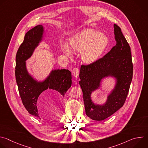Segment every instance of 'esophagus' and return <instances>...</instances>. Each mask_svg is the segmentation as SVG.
<instances>
[{
    "label": "esophagus",
    "instance_id": "esophagus-1",
    "mask_svg": "<svg viewBox=\"0 0 148 148\" xmlns=\"http://www.w3.org/2000/svg\"><path fill=\"white\" fill-rule=\"evenodd\" d=\"M72 74L74 77H77L78 74H79V70L78 68H74L73 69V71H72Z\"/></svg>",
    "mask_w": 148,
    "mask_h": 148
}]
</instances>
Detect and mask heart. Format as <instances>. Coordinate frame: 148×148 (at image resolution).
Masks as SVG:
<instances>
[{"mask_svg":"<svg viewBox=\"0 0 148 148\" xmlns=\"http://www.w3.org/2000/svg\"><path fill=\"white\" fill-rule=\"evenodd\" d=\"M108 42L106 35L93 29H87L74 34L70 39V46L74 51H82V61L91 64L99 58L106 49ZM61 49L67 56H72V51L67 45H62Z\"/></svg>","mask_w":148,"mask_h":148,"instance_id":"obj_1","label":"heart"}]
</instances>
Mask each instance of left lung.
Here are the masks:
<instances>
[{
  "label": "left lung",
  "instance_id": "8db88e82",
  "mask_svg": "<svg viewBox=\"0 0 148 148\" xmlns=\"http://www.w3.org/2000/svg\"><path fill=\"white\" fill-rule=\"evenodd\" d=\"M116 45L102 58L80 69L79 84L82 89L86 115L95 121L107 118L125 103L133 75V64L131 48L120 27L114 24ZM112 77L116 84L104 104H96L91 94L101 86V80Z\"/></svg>",
  "mask_w": 148,
  "mask_h": 148
}]
</instances>
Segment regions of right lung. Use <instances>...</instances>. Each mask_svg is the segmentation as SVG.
I'll use <instances>...</instances> for the list:
<instances>
[{"mask_svg":"<svg viewBox=\"0 0 148 148\" xmlns=\"http://www.w3.org/2000/svg\"><path fill=\"white\" fill-rule=\"evenodd\" d=\"M44 33L43 25H37L28 31L16 56L15 75L20 96L29 113L37 118V102L42 92L51 89L64 97L72 84L71 73L69 70H52L43 81L37 80L29 73L26 61L43 40Z\"/></svg>","mask_w":148,"mask_h":148,"instance_id":"obj_1","label":"right lung"}]
</instances>
